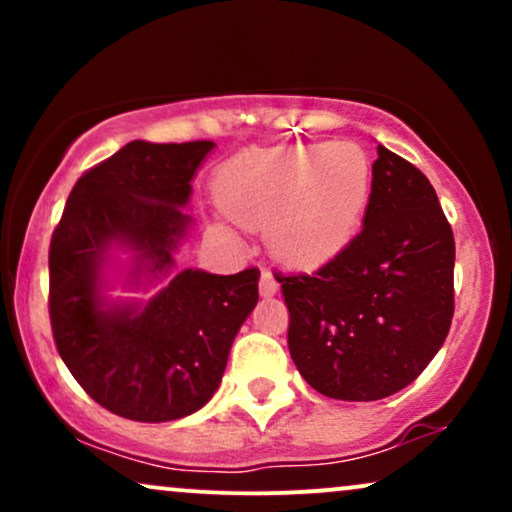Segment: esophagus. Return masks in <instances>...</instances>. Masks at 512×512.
<instances>
[{
  "label": "esophagus",
  "mask_w": 512,
  "mask_h": 512,
  "mask_svg": "<svg viewBox=\"0 0 512 512\" xmlns=\"http://www.w3.org/2000/svg\"><path fill=\"white\" fill-rule=\"evenodd\" d=\"M276 291H279V284H276L274 274L269 272L267 267H262V274H260V293H262L264 298H269V296H274Z\"/></svg>",
  "instance_id": "34e87169"
}]
</instances>
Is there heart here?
I'll return each instance as SVG.
<instances>
[{
	"instance_id": "1",
	"label": "heart",
	"mask_w": 512,
	"mask_h": 512,
	"mask_svg": "<svg viewBox=\"0 0 512 512\" xmlns=\"http://www.w3.org/2000/svg\"><path fill=\"white\" fill-rule=\"evenodd\" d=\"M373 192V161L358 144L250 154L221 178L223 209L245 228H267L281 260L322 264L356 238ZM226 236V228H219Z\"/></svg>"
}]
</instances>
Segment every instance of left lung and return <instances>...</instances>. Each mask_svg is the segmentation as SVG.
Listing matches in <instances>:
<instances>
[{
    "label": "left lung",
    "mask_w": 512,
    "mask_h": 512,
    "mask_svg": "<svg viewBox=\"0 0 512 512\" xmlns=\"http://www.w3.org/2000/svg\"><path fill=\"white\" fill-rule=\"evenodd\" d=\"M455 238L433 185L378 144L361 233L313 274H281L289 351L305 383L344 402L414 383L455 313Z\"/></svg>",
    "instance_id": "left-lung-1"
}]
</instances>
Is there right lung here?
I'll return each mask as SVG.
<instances>
[{
	"label": "right lung",
	"instance_id": "1",
	"mask_svg": "<svg viewBox=\"0 0 512 512\" xmlns=\"http://www.w3.org/2000/svg\"><path fill=\"white\" fill-rule=\"evenodd\" d=\"M214 142H129L76 180L50 240V322L64 366L122 419L163 424L219 390L233 339L257 305L255 267L231 276L182 269L192 178ZM113 247L135 252L130 283L169 277L146 306L108 304L102 267Z\"/></svg>",
	"mask_w": 512,
	"mask_h": 512
}]
</instances>
